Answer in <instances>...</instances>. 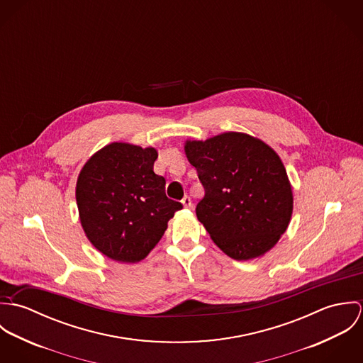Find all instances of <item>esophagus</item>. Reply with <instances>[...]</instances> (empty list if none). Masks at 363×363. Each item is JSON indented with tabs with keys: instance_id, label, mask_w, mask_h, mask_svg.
Masks as SVG:
<instances>
[{
	"instance_id": "esophagus-1",
	"label": "esophagus",
	"mask_w": 363,
	"mask_h": 363,
	"mask_svg": "<svg viewBox=\"0 0 363 363\" xmlns=\"http://www.w3.org/2000/svg\"><path fill=\"white\" fill-rule=\"evenodd\" d=\"M182 204L184 206V208L193 207V204H191V199H190L189 196H184V197H183V200H182Z\"/></svg>"
}]
</instances>
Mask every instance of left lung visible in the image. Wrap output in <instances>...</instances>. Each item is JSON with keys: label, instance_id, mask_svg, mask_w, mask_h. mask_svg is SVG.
Instances as JSON below:
<instances>
[{"label": "left lung", "instance_id": "obj_1", "mask_svg": "<svg viewBox=\"0 0 363 363\" xmlns=\"http://www.w3.org/2000/svg\"><path fill=\"white\" fill-rule=\"evenodd\" d=\"M184 150L206 190L196 213L215 245L239 261L272 249L294 207L288 174L275 151L242 133L187 141Z\"/></svg>", "mask_w": 363, "mask_h": 363}]
</instances>
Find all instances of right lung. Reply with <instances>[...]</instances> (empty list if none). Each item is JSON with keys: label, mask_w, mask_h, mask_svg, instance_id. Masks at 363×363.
I'll return each instance as SVG.
<instances>
[{"label": "right lung", "mask_w": 363, "mask_h": 363, "mask_svg": "<svg viewBox=\"0 0 363 363\" xmlns=\"http://www.w3.org/2000/svg\"><path fill=\"white\" fill-rule=\"evenodd\" d=\"M157 152L113 143L92 156L77 182V204L91 243L108 259L137 262L163 236L182 203L166 197L154 172Z\"/></svg>", "instance_id": "1"}]
</instances>
